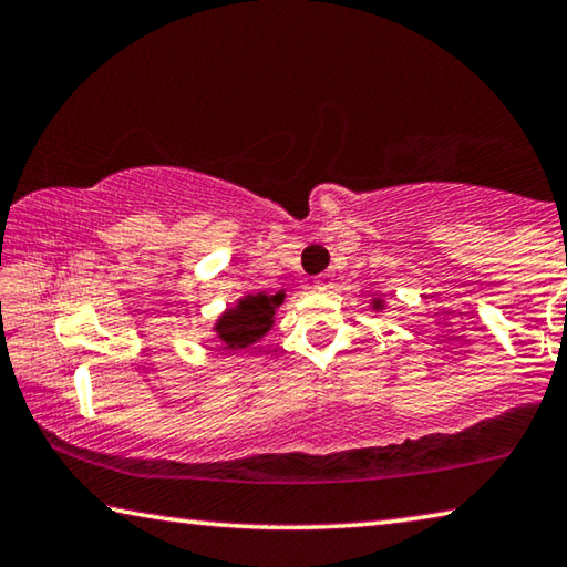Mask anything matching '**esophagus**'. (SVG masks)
Instances as JSON below:
<instances>
[{"label":"esophagus","mask_w":567,"mask_h":567,"mask_svg":"<svg viewBox=\"0 0 567 567\" xmlns=\"http://www.w3.org/2000/svg\"><path fill=\"white\" fill-rule=\"evenodd\" d=\"M332 285V275H318L316 277V287H318V290H328V287Z\"/></svg>","instance_id":"obj_1"}]
</instances>
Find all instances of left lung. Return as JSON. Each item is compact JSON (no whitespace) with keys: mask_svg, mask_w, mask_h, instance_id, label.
I'll return each instance as SVG.
<instances>
[{"mask_svg":"<svg viewBox=\"0 0 567 567\" xmlns=\"http://www.w3.org/2000/svg\"><path fill=\"white\" fill-rule=\"evenodd\" d=\"M371 308H373L375 312H381V310H385V302H383L381 298H373V302H371Z\"/></svg>","mask_w":567,"mask_h":567,"instance_id":"8db88e82","label":"left lung"}]
</instances>
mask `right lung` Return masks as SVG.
<instances>
[{"instance_id": "right-lung-1", "label": "right lung", "mask_w": 567, "mask_h": 567, "mask_svg": "<svg viewBox=\"0 0 567 567\" xmlns=\"http://www.w3.org/2000/svg\"><path fill=\"white\" fill-rule=\"evenodd\" d=\"M285 302V290L249 292L227 308L214 322V336L224 350H241L262 340L275 326V310Z\"/></svg>"}]
</instances>
